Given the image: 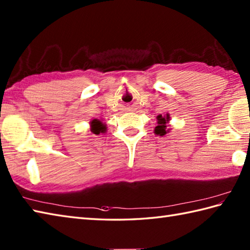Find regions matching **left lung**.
I'll return each instance as SVG.
<instances>
[{
	"instance_id": "1",
	"label": "left lung",
	"mask_w": 250,
	"mask_h": 250,
	"mask_svg": "<svg viewBox=\"0 0 250 250\" xmlns=\"http://www.w3.org/2000/svg\"><path fill=\"white\" fill-rule=\"evenodd\" d=\"M156 120H157V126L154 128V134L157 136H165L166 134L170 131V128H167L168 123H169L170 121V115L166 113L164 115H157L156 116Z\"/></svg>"
}]
</instances>
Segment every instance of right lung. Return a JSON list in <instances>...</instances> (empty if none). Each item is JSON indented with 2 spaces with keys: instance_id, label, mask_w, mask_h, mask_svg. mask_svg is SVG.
Wrapping results in <instances>:
<instances>
[{
  "instance_id": "right-lung-1",
  "label": "right lung",
  "mask_w": 250,
  "mask_h": 250,
  "mask_svg": "<svg viewBox=\"0 0 250 250\" xmlns=\"http://www.w3.org/2000/svg\"><path fill=\"white\" fill-rule=\"evenodd\" d=\"M90 131L95 135H100V134H104L106 131V125L104 123L103 121H100L98 119H94L90 121Z\"/></svg>"
}]
</instances>
